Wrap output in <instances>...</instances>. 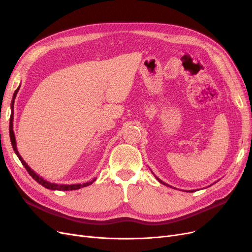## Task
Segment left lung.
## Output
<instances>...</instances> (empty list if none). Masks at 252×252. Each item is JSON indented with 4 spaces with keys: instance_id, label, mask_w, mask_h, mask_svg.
<instances>
[{
    "instance_id": "left-lung-1",
    "label": "left lung",
    "mask_w": 252,
    "mask_h": 252,
    "mask_svg": "<svg viewBox=\"0 0 252 252\" xmlns=\"http://www.w3.org/2000/svg\"><path fill=\"white\" fill-rule=\"evenodd\" d=\"M152 174H154V175H155V173H152ZM155 177H156V175H155ZM156 179H157V180H158V181L159 183H161V184H163V185H166V186H169L168 184H166V183H164L163 181H161V180H159V179H158V177H156ZM170 187H171V186H170ZM193 191H195V190H191V191H189V192H193Z\"/></svg>"
}]
</instances>
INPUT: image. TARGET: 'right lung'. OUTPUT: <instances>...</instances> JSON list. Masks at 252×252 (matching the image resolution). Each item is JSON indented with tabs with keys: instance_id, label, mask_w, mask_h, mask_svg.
<instances>
[{
	"instance_id": "obj_1",
	"label": "right lung",
	"mask_w": 252,
	"mask_h": 252,
	"mask_svg": "<svg viewBox=\"0 0 252 252\" xmlns=\"http://www.w3.org/2000/svg\"><path fill=\"white\" fill-rule=\"evenodd\" d=\"M21 86V85H20ZM20 86L17 88V90L14 91L13 94V96H12V101H11V114H10V122H9V135H10V141H11V145H12V148L14 150V152H16V155L18 156L19 159L21 161V163L23 164V166L25 167L26 170L28 171V173L32 175V179L35 180L39 184H41L42 186H44L45 188L47 189H50V190H63V191H67V190H77V189H80V188H83V187H86V186H89L93 184V183L96 180V179H94L93 181L90 182H87V183H84V184H71V185H63V184H56V183H50L46 180H44L42 177H40L39 174L35 173L30 167L27 165V163L23 159V158L20 156L19 151L17 149V142H16V136H14V132H13V104H14V98H16L17 96V94L18 91L20 89Z\"/></svg>"
}]
</instances>
